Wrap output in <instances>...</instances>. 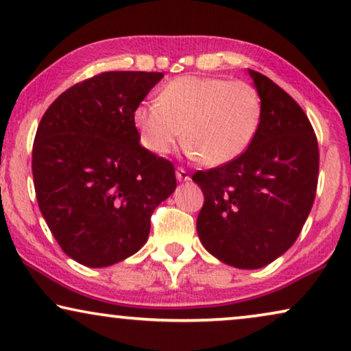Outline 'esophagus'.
Wrapping results in <instances>:
<instances>
[{"mask_svg": "<svg viewBox=\"0 0 351 351\" xmlns=\"http://www.w3.org/2000/svg\"><path fill=\"white\" fill-rule=\"evenodd\" d=\"M176 180L180 183H184V181H189V173L184 170V168H176Z\"/></svg>", "mask_w": 351, "mask_h": 351, "instance_id": "esophagus-1", "label": "esophagus"}]
</instances>
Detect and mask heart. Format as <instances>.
<instances>
[{"instance_id":"b5f03b06","label":"heart","mask_w":351,"mask_h":351,"mask_svg":"<svg viewBox=\"0 0 351 351\" xmlns=\"http://www.w3.org/2000/svg\"><path fill=\"white\" fill-rule=\"evenodd\" d=\"M261 112L260 95L250 83L186 75L167 83L157 102L134 107L132 119L149 152L167 156L183 134L191 157L221 167L250 147Z\"/></svg>"}]
</instances>
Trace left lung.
<instances>
[{"mask_svg": "<svg viewBox=\"0 0 351 351\" xmlns=\"http://www.w3.org/2000/svg\"><path fill=\"white\" fill-rule=\"evenodd\" d=\"M261 99L250 147L226 165L197 171L202 245L223 263L258 269L291 249L315 202L319 151L300 106L268 77L249 69Z\"/></svg>", "mask_w": 351, "mask_h": 351, "instance_id": "1", "label": "left lung"}]
</instances>
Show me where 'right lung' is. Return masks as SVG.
<instances>
[{"mask_svg": "<svg viewBox=\"0 0 351 351\" xmlns=\"http://www.w3.org/2000/svg\"><path fill=\"white\" fill-rule=\"evenodd\" d=\"M160 72H104L45 112L32 152L40 212L65 254L104 268L147 242L151 215L176 189L175 168L139 144L133 110Z\"/></svg>", "mask_w": 351, "mask_h": 351, "instance_id": "add662e5", "label": "right lung"}]
</instances>
